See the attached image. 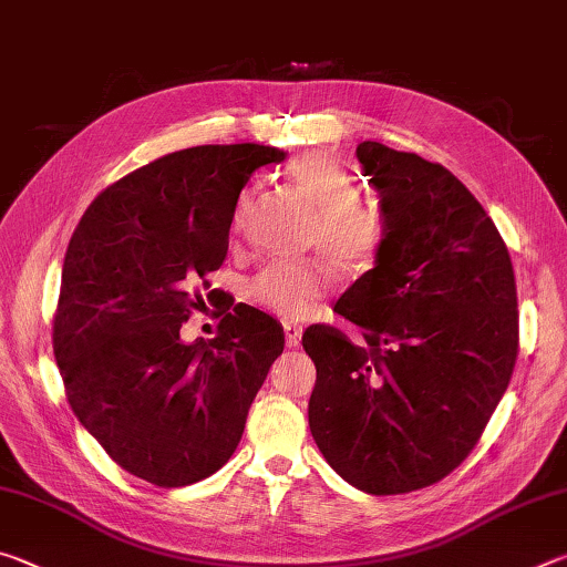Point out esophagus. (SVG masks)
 I'll list each match as a JSON object with an SVG mask.
<instances>
[{
	"label": "esophagus",
	"mask_w": 567,
	"mask_h": 567,
	"mask_svg": "<svg viewBox=\"0 0 567 567\" xmlns=\"http://www.w3.org/2000/svg\"><path fill=\"white\" fill-rule=\"evenodd\" d=\"M302 340V328L297 322H285V344L287 348H297Z\"/></svg>",
	"instance_id": "34e87169"
}]
</instances>
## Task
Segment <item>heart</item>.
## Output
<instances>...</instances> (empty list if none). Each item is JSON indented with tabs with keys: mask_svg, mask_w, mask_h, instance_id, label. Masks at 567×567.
I'll return each instance as SVG.
<instances>
[{
	"mask_svg": "<svg viewBox=\"0 0 567 567\" xmlns=\"http://www.w3.org/2000/svg\"><path fill=\"white\" fill-rule=\"evenodd\" d=\"M292 187L320 215L312 245L344 272H360L378 260L385 243V225L375 207L358 203L360 185L348 167L332 155L312 152L295 159L287 169ZM249 192L239 199L235 227L243 225ZM332 287V275L324 265H267L247 285L252 302L282 320H305Z\"/></svg>",
	"mask_w": 567,
	"mask_h": 567,
	"instance_id": "b5f03b06",
	"label": "heart"
}]
</instances>
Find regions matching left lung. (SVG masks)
I'll return each mask as SVG.
<instances>
[{"mask_svg":"<svg viewBox=\"0 0 567 567\" xmlns=\"http://www.w3.org/2000/svg\"><path fill=\"white\" fill-rule=\"evenodd\" d=\"M385 243L334 312L302 334L318 380L310 433L334 473L370 495L443 480L477 445L517 358L513 262L483 205L443 165L360 142Z\"/></svg>","mask_w":567,"mask_h":567,"instance_id":"left-lung-1","label":"left lung"}]
</instances>
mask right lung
I'll return each instance as SVG.
<instances>
[{"label": "right lung", "instance_id": "1", "mask_svg": "<svg viewBox=\"0 0 567 567\" xmlns=\"http://www.w3.org/2000/svg\"><path fill=\"white\" fill-rule=\"evenodd\" d=\"M285 157L252 142L172 152L100 192L66 247L52 330L66 400L152 485L217 473L282 354V328L249 305L225 312L213 340L185 342L179 328L205 307L199 282L225 262L249 175Z\"/></svg>", "mask_w": 567, "mask_h": 567}]
</instances>
